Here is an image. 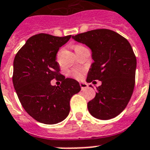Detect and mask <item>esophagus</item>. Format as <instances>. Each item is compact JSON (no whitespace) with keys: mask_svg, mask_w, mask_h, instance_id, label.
<instances>
[{"mask_svg":"<svg viewBox=\"0 0 150 150\" xmlns=\"http://www.w3.org/2000/svg\"><path fill=\"white\" fill-rule=\"evenodd\" d=\"M80 86H81L82 90H84V89H86V88H88V85H87L86 83H84V82H81V83H80Z\"/></svg>","mask_w":150,"mask_h":150,"instance_id":"34e87169","label":"esophagus"}]
</instances>
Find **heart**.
Here are the masks:
<instances>
[{"label":"heart","mask_w":150,"mask_h":150,"mask_svg":"<svg viewBox=\"0 0 150 150\" xmlns=\"http://www.w3.org/2000/svg\"><path fill=\"white\" fill-rule=\"evenodd\" d=\"M84 47H82L81 45H75L74 47V49H75V51H77V50H80V49H82ZM71 75H72L73 77L75 78V79H81L82 77H83V73L84 71L81 69H74L71 71Z\"/></svg>","instance_id":"b5f03b06"}]
</instances>
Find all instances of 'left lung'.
I'll list each match as a JSON object with an SVG mask.
<instances>
[{"label": "left lung", "instance_id": "left-lung-1", "mask_svg": "<svg viewBox=\"0 0 150 150\" xmlns=\"http://www.w3.org/2000/svg\"><path fill=\"white\" fill-rule=\"evenodd\" d=\"M72 38L92 50L94 61L86 82H102L96 87V96L88 103L89 113L100 120L114 118L128 105L135 87L136 57L130 43L116 32L106 29L86 32Z\"/></svg>", "mask_w": 150, "mask_h": 150}]
</instances>
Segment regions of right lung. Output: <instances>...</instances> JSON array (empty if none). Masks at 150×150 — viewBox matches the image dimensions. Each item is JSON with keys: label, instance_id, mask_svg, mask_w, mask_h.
Wrapping results in <instances>:
<instances>
[{"label": "right lung", "instance_id": "obj_1", "mask_svg": "<svg viewBox=\"0 0 150 150\" xmlns=\"http://www.w3.org/2000/svg\"><path fill=\"white\" fill-rule=\"evenodd\" d=\"M71 37L33 36L14 59L12 81L18 97L25 110L40 123L54 125L64 120L70 111L71 98L81 90L76 80L60 74L56 61L59 48ZM54 78L61 81L60 87L50 84Z\"/></svg>", "mask_w": 150, "mask_h": 150}]
</instances>
